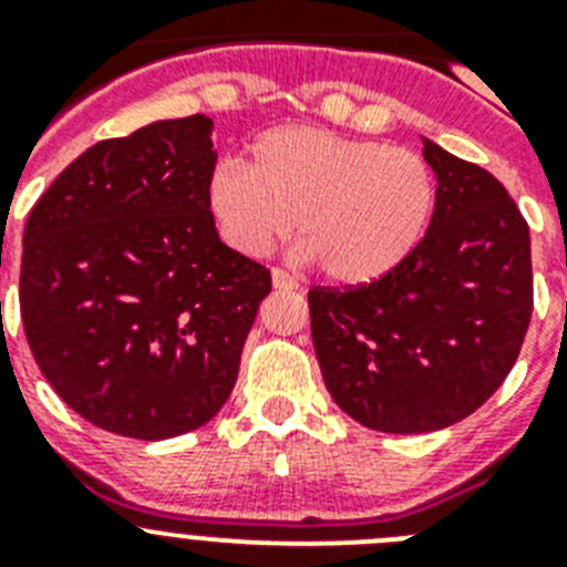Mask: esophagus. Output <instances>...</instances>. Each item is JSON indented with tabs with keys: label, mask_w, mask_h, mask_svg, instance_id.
I'll return each mask as SVG.
<instances>
[{
	"label": "esophagus",
	"mask_w": 567,
	"mask_h": 567,
	"mask_svg": "<svg viewBox=\"0 0 567 567\" xmlns=\"http://www.w3.org/2000/svg\"><path fill=\"white\" fill-rule=\"evenodd\" d=\"M272 284L275 289H287V292L289 289H298V280H295L287 269H280V267L272 269Z\"/></svg>",
	"instance_id": "1"
}]
</instances>
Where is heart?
Here are the masks:
<instances>
[{
  "instance_id": "b5f03b06",
  "label": "heart",
  "mask_w": 567,
  "mask_h": 567,
  "mask_svg": "<svg viewBox=\"0 0 567 567\" xmlns=\"http://www.w3.org/2000/svg\"><path fill=\"white\" fill-rule=\"evenodd\" d=\"M207 204L240 255H267L295 218L303 252L346 287L400 267L432 224L437 178L423 155L318 127H272L249 164L224 158Z\"/></svg>"
}]
</instances>
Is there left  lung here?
Returning <instances> with one entry per match:
<instances>
[{
	"label": "left lung",
	"instance_id": "1",
	"mask_svg": "<svg viewBox=\"0 0 567 567\" xmlns=\"http://www.w3.org/2000/svg\"><path fill=\"white\" fill-rule=\"evenodd\" d=\"M437 175L414 252L360 287H312L323 383L365 429L437 432L474 414L514 369L534 312L528 224L503 184L423 138Z\"/></svg>",
	"mask_w": 567,
	"mask_h": 567
}]
</instances>
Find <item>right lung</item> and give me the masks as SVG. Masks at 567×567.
Returning <instances> with one entry per match:
<instances>
[{"mask_svg":"<svg viewBox=\"0 0 567 567\" xmlns=\"http://www.w3.org/2000/svg\"><path fill=\"white\" fill-rule=\"evenodd\" d=\"M213 122H153L84 150L22 235L24 338L87 423L135 440L218 414L272 275L218 238Z\"/></svg>","mask_w":567,"mask_h":567,"instance_id":"add662e5","label":"right lung"}]
</instances>
